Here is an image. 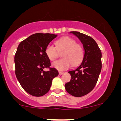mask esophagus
Instances as JSON below:
<instances>
[{
	"label": "esophagus",
	"mask_w": 121,
	"mask_h": 121,
	"mask_svg": "<svg viewBox=\"0 0 121 121\" xmlns=\"http://www.w3.org/2000/svg\"><path fill=\"white\" fill-rule=\"evenodd\" d=\"M64 74V73L63 72H61V71H60L59 72V75H62V74Z\"/></svg>",
	"instance_id": "1"
}]
</instances>
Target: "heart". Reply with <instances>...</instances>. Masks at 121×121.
Returning <instances> with one entry per match:
<instances>
[{"instance_id": "1", "label": "heart", "mask_w": 121, "mask_h": 121, "mask_svg": "<svg viewBox=\"0 0 121 121\" xmlns=\"http://www.w3.org/2000/svg\"><path fill=\"white\" fill-rule=\"evenodd\" d=\"M49 60L54 61L61 54L63 59L52 63V67L58 71L68 69L72 65H79L84 58V50L80 45L78 44L74 39L68 37H63L55 42V47L48 45L45 50Z\"/></svg>"}]
</instances>
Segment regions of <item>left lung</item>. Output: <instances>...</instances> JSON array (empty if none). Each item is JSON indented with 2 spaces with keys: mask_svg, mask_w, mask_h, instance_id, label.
<instances>
[{
  "mask_svg": "<svg viewBox=\"0 0 121 121\" xmlns=\"http://www.w3.org/2000/svg\"><path fill=\"white\" fill-rule=\"evenodd\" d=\"M83 44L84 56L80 66L69 71L71 78L65 84L67 92L80 97L91 92L95 86L102 68L101 50L92 37L78 31H71Z\"/></svg>",
  "mask_w": 121,
  "mask_h": 121,
  "instance_id": "1",
  "label": "left lung"
}]
</instances>
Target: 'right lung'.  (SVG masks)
Instances as JSON below:
<instances>
[{"instance_id":"right-lung-1","label":"right lung","mask_w":121,"mask_h":121,"mask_svg":"<svg viewBox=\"0 0 121 121\" xmlns=\"http://www.w3.org/2000/svg\"><path fill=\"white\" fill-rule=\"evenodd\" d=\"M57 36L50 33H36L19 44L14 56L15 73L21 86L29 94L41 97L49 91L54 78L58 75L56 68H50V61L45 50ZM48 68L45 72L44 68Z\"/></svg>"}]
</instances>
